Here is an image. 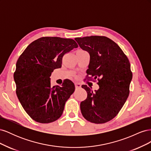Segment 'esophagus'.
Here are the masks:
<instances>
[{
  "label": "esophagus",
  "mask_w": 151,
  "mask_h": 151,
  "mask_svg": "<svg viewBox=\"0 0 151 151\" xmlns=\"http://www.w3.org/2000/svg\"><path fill=\"white\" fill-rule=\"evenodd\" d=\"M75 87H76V89H77V88H80L81 87V84L80 83H75Z\"/></svg>",
  "instance_id": "34e87169"
}]
</instances>
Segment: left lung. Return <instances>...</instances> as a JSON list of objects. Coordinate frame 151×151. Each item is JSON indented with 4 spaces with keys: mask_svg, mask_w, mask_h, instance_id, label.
<instances>
[{
    "mask_svg": "<svg viewBox=\"0 0 151 151\" xmlns=\"http://www.w3.org/2000/svg\"><path fill=\"white\" fill-rule=\"evenodd\" d=\"M75 40L89 53L86 77L97 79L99 87L93 91L87 85L82 86L88 94L80 104L82 115L91 123L108 122L118 115L129 97L132 79L130 62L120 47L106 36H86Z\"/></svg>",
    "mask_w": 151,
    "mask_h": 151,
    "instance_id": "8db88e82",
    "label": "left lung"
}]
</instances>
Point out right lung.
<instances>
[{"mask_svg":"<svg viewBox=\"0 0 151 151\" xmlns=\"http://www.w3.org/2000/svg\"><path fill=\"white\" fill-rule=\"evenodd\" d=\"M77 47L72 39L42 37L30 43L18 58L14 73L16 94L33 120L48 123L62 115L75 86L66 79L61 87H52L50 77L62 67L63 55Z\"/></svg>","mask_w":151,"mask_h":151,"instance_id":"right-lung-1","label":"right lung"}]
</instances>
